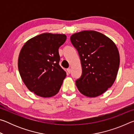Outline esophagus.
I'll return each instance as SVG.
<instances>
[{
  "label": "esophagus",
  "instance_id": "obj_1",
  "mask_svg": "<svg viewBox=\"0 0 134 134\" xmlns=\"http://www.w3.org/2000/svg\"><path fill=\"white\" fill-rule=\"evenodd\" d=\"M67 72H68V73L70 74V72H71V69H70V68H69V69H67Z\"/></svg>",
  "mask_w": 134,
  "mask_h": 134
}]
</instances>
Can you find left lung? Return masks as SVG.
<instances>
[{"label": "left lung", "mask_w": 134, "mask_h": 134, "mask_svg": "<svg viewBox=\"0 0 134 134\" xmlns=\"http://www.w3.org/2000/svg\"><path fill=\"white\" fill-rule=\"evenodd\" d=\"M80 56L82 74L76 81L81 94L94 97L105 93L114 83L120 57L114 42L103 34L83 31L70 37Z\"/></svg>", "instance_id": "1"}]
</instances>
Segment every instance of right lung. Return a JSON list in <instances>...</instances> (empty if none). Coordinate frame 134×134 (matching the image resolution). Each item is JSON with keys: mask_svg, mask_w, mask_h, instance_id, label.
I'll list each match as a JSON object with an SVG mask.
<instances>
[{"mask_svg": "<svg viewBox=\"0 0 134 134\" xmlns=\"http://www.w3.org/2000/svg\"><path fill=\"white\" fill-rule=\"evenodd\" d=\"M66 38L64 34L44 33L31 38L22 47L18 70L27 88L37 96L52 97L60 90L66 72L59 65L58 48Z\"/></svg>", "mask_w": 134, "mask_h": 134, "instance_id": "right-lung-1", "label": "right lung"}]
</instances>
